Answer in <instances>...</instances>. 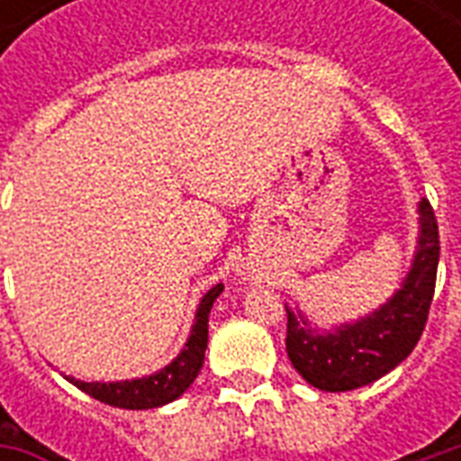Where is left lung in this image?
Wrapping results in <instances>:
<instances>
[{"mask_svg":"<svg viewBox=\"0 0 461 461\" xmlns=\"http://www.w3.org/2000/svg\"><path fill=\"white\" fill-rule=\"evenodd\" d=\"M402 289L383 309L333 333L311 329L301 313L286 309V353L311 385L346 393L370 385L405 360L425 330L435 296L439 230L432 204L420 202V241Z\"/></svg>","mask_w":461,"mask_h":461,"instance_id":"left-lung-1","label":"left lung"}]
</instances>
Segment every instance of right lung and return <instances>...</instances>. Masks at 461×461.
<instances>
[{
	"instance_id": "right-lung-1",
	"label": "right lung",
	"mask_w": 461,
	"mask_h": 461,
	"mask_svg": "<svg viewBox=\"0 0 461 461\" xmlns=\"http://www.w3.org/2000/svg\"><path fill=\"white\" fill-rule=\"evenodd\" d=\"M221 289L224 286L217 284L202 296L190 339L182 348L180 356L167 367H162L160 373L138 377V380H125V383H81L74 377L68 380L95 400L111 407H122V410H150V407H160L177 400L194 383V377L200 375L204 350H207V321H210L212 303L220 296Z\"/></svg>"
}]
</instances>
